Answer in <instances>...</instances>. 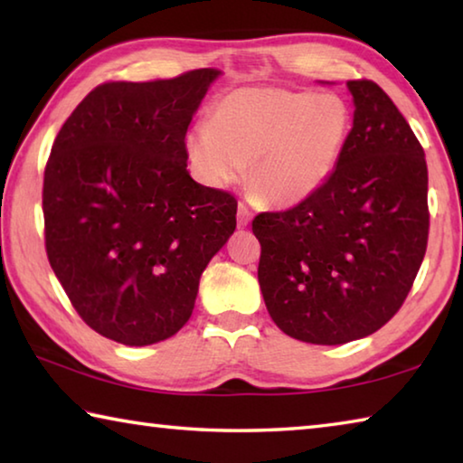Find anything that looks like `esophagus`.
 Masks as SVG:
<instances>
[{
	"instance_id": "obj_1",
	"label": "esophagus",
	"mask_w": 463,
	"mask_h": 463,
	"mask_svg": "<svg viewBox=\"0 0 463 463\" xmlns=\"http://www.w3.org/2000/svg\"><path fill=\"white\" fill-rule=\"evenodd\" d=\"M250 218H253V213H250V208L247 206L245 202H241L239 203V213H237L239 226H247L250 222Z\"/></svg>"
}]
</instances>
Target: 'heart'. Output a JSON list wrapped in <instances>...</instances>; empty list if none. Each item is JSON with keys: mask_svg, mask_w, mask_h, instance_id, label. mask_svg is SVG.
I'll return each instance as SVG.
<instances>
[{"mask_svg": "<svg viewBox=\"0 0 463 463\" xmlns=\"http://www.w3.org/2000/svg\"><path fill=\"white\" fill-rule=\"evenodd\" d=\"M351 109L335 93L241 88L216 101L210 124L185 138L190 161L210 185H229L247 167L255 200L288 208L310 198L339 167Z\"/></svg>", "mask_w": 463, "mask_h": 463, "instance_id": "1", "label": "heart"}]
</instances>
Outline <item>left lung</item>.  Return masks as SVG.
<instances>
[{"label": "left lung", "mask_w": 463, "mask_h": 463, "mask_svg": "<svg viewBox=\"0 0 463 463\" xmlns=\"http://www.w3.org/2000/svg\"><path fill=\"white\" fill-rule=\"evenodd\" d=\"M354 128L331 179L294 208L261 213V294L298 341L343 345L396 315L429 241L427 161L401 109L378 83L347 81Z\"/></svg>", "instance_id": "obj_1"}]
</instances>
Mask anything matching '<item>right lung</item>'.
Instances as JSON below:
<instances>
[{"label":"right lung","instance_id":"1","mask_svg":"<svg viewBox=\"0 0 463 463\" xmlns=\"http://www.w3.org/2000/svg\"><path fill=\"white\" fill-rule=\"evenodd\" d=\"M216 77L106 81L54 138L46 257L77 315L106 339L143 347L175 335L202 271L237 229V198L187 174L185 132Z\"/></svg>","mask_w":463,"mask_h":463}]
</instances>
